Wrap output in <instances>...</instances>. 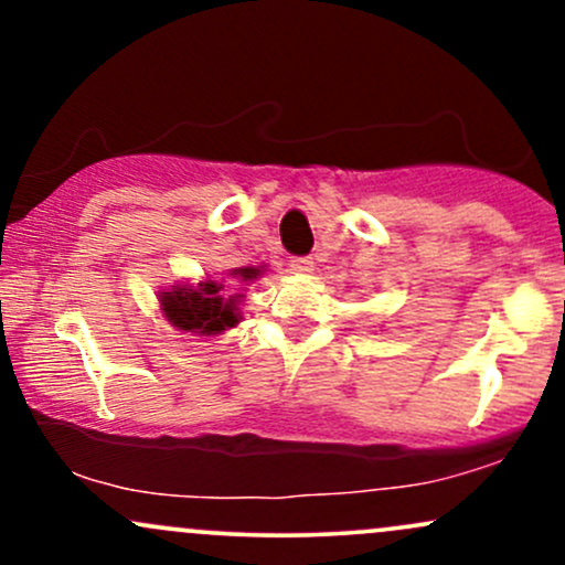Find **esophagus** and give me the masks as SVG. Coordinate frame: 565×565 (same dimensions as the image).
Listing matches in <instances>:
<instances>
[{
	"label": "esophagus",
	"instance_id": "1",
	"mask_svg": "<svg viewBox=\"0 0 565 565\" xmlns=\"http://www.w3.org/2000/svg\"><path fill=\"white\" fill-rule=\"evenodd\" d=\"M289 270L291 274H300V276L310 274V270H313V257H291Z\"/></svg>",
	"mask_w": 565,
	"mask_h": 565
}]
</instances>
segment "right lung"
Returning <instances> with one entry per match:
<instances>
[{
    "mask_svg": "<svg viewBox=\"0 0 565 565\" xmlns=\"http://www.w3.org/2000/svg\"><path fill=\"white\" fill-rule=\"evenodd\" d=\"M268 265H244L231 268L220 281L204 278V281H178L170 289H159V310L167 321L180 332L201 337H217L225 329H233L242 321V302L246 295H228L225 287H244L263 278Z\"/></svg>",
    "mask_w": 565,
    "mask_h": 565,
    "instance_id": "1",
    "label": "right lung"
}]
</instances>
